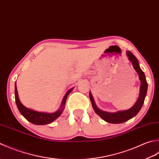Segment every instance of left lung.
<instances>
[{
	"label": "left lung",
	"instance_id": "8db88e82",
	"mask_svg": "<svg viewBox=\"0 0 159 159\" xmlns=\"http://www.w3.org/2000/svg\"><path fill=\"white\" fill-rule=\"evenodd\" d=\"M126 54H127L129 60L131 61V62L132 63L134 69L138 73L139 80H141V82L140 95H139V98L135 104L132 106L131 108L127 110V111H118L114 113L107 112L101 111V110L99 109L98 107L96 106L95 102H94L93 98L91 93H89L90 99V102L92 103V106L94 111H95L97 114H98L102 119H103V120L106 121V122L111 123V124H121V123L127 121L129 119L134 117V116L137 115L138 114V112L140 111L141 107L144 103L145 96H146L148 90V83L146 79H145L144 73L142 71L140 66H139L138 60L129 51H128Z\"/></svg>",
	"mask_w": 159,
	"mask_h": 159
}]
</instances>
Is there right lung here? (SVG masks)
<instances>
[{
  "label": "right lung",
  "instance_id": "obj_1",
  "mask_svg": "<svg viewBox=\"0 0 159 159\" xmlns=\"http://www.w3.org/2000/svg\"><path fill=\"white\" fill-rule=\"evenodd\" d=\"M73 89H70L68 91L65 96L64 97L62 102H61V108L58 110L57 111L53 113H45V112H40L37 111H32V110L26 108L25 106L22 104L20 103V100L18 98L17 89H16V86L15 84V99L16 103L17 105L19 111L21 113V115L24 116V117L28 120L30 122L32 123V124L35 125H45L50 124L52 121H53L55 119H56L57 117H59L60 115L61 114V112L63 111L64 106L65 105L66 100L68 95H69V93L71 92Z\"/></svg>",
  "mask_w": 159,
  "mask_h": 159
}]
</instances>
